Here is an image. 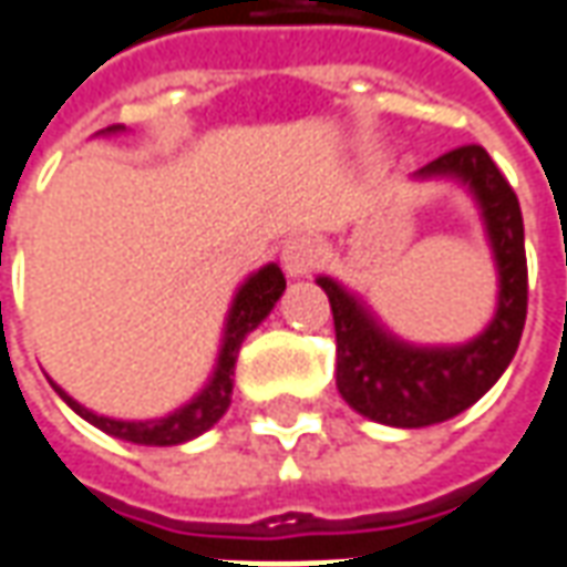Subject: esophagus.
Segmentation results:
<instances>
[{
	"mask_svg": "<svg viewBox=\"0 0 567 567\" xmlns=\"http://www.w3.org/2000/svg\"><path fill=\"white\" fill-rule=\"evenodd\" d=\"M282 269L291 276V279H300V276H310L319 264V245L307 235H298V238H288L282 245Z\"/></svg>",
	"mask_w": 567,
	"mask_h": 567,
	"instance_id": "obj_1",
	"label": "esophagus"
}]
</instances>
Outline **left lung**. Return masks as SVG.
<instances>
[{"mask_svg": "<svg viewBox=\"0 0 567 567\" xmlns=\"http://www.w3.org/2000/svg\"><path fill=\"white\" fill-rule=\"evenodd\" d=\"M413 179H446L472 195L496 264V310L487 329L465 344H410L384 329L357 291L332 276L316 279L332 303L338 391L350 410L391 429L437 425L477 403L512 363L527 316L522 207L491 154L462 145L415 171Z\"/></svg>", "mask_w": 567, "mask_h": 567, "instance_id": "8db88e82", "label": "left lung"}]
</instances>
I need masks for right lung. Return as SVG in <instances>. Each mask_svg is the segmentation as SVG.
<instances>
[{"label":"right lung","instance_id":"right-lung-1","mask_svg":"<svg viewBox=\"0 0 567 567\" xmlns=\"http://www.w3.org/2000/svg\"><path fill=\"white\" fill-rule=\"evenodd\" d=\"M123 130L126 126H107L99 136H117ZM282 291L285 276L276 264L260 267L245 282L238 285L233 303H229V313H226V326H223V338H219L217 365H214L210 379L204 381L202 391L192 396L188 403H183L173 413L161 415V419H111V415L92 413L83 403H76L64 388H58L55 381H52L58 396L71 406L73 413L80 415V419H86L99 431L117 437V441H130V444L142 446L186 444V441L198 437L207 429H214L219 419H223V413L229 410V403H233L235 360H238L241 341L267 319L269 310L276 307V300L282 298Z\"/></svg>","mask_w":567,"mask_h":567}]
</instances>
